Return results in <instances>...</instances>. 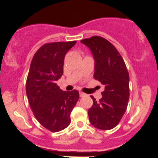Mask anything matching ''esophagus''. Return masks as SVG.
Listing matches in <instances>:
<instances>
[{
  "label": "esophagus",
  "instance_id": "obj_1",
  "mask_svg": "<svg viewBox=\"0 0 158 158\" xmlns=\"http://www.w3.org/2000/svg\"><path fill=\"white\" fill-rule=\"evenodd\" d=\"M79 96H80V97H84V96H85V94L83 93V92H79Z\"/></svg>",
  "mask_w": 158,
  "mask_h": 158
}]
</instances>
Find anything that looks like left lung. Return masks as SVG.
Returning a JSON list of instances; mask_svg holds the SVG:
<instances>
[{"mask_svg": "<svg viewBox=\"0 0 158 158\" xmlns=\"http://www.w3.org/2000/svg\"><path fill=\"white\" fill-rule=\"evenodd\" d=\"M95 61L94 79L105 86L102 97L94 101L88 109L90 123L95 128L110 130L118 124L126 112L129 99V75L124 60L115 47L100 36L81 40Z\"/></svg>", "mask_w": 158, "mask_h": 158, "instance_id": "obj_1", "label": "left lung"}]
</instances>
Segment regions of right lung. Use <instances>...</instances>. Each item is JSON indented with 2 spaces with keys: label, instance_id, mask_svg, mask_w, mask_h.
I'll return each mask as SVG.
<instances>
[{
  "label": "right lung",
  "instance_id": "add662e5",
  "mask_svg": "<svg viewBox=\"0 0 158 158\" xmlns=\"http://www.w3.org/2000/svg\"><path fill=\"white\" fill-rule=\"evenodd\" d=\"M77 41L52 42L40 48L32 58L27 76L26 92L37 120L47 129L57 132L70 123V113L79 91H63L56 81L63 74L65 54Z\"/></svg>",
  "mask_w": 158,
  "mask_h": 158
}]
</instances>
